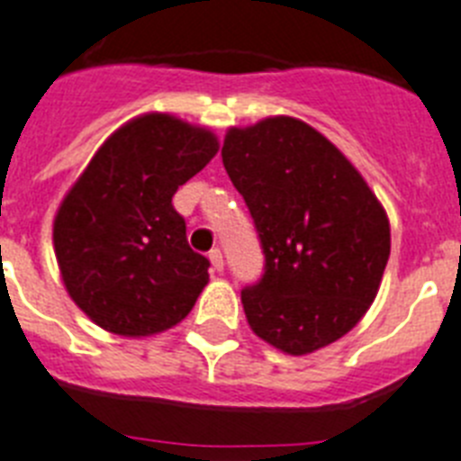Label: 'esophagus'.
<instances>
[{
    "label": "esophagus",
    "mask_w": 461,
    "mask_h": 461,
    "mask_svg": "<svg viewBox=\"0 0 461 461\" xmlns=\"http://www.w3.org/2000/svg\"><path fill=\"white\" fill-rule=\"evenodd\" d=\"M208 260H211V265H212V272H222L224 260H222V253H220L218 249H212L211 253H208Z\"/></svg>",
    "instance_id": "1"
}]
</instances>
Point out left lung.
<instances>
[{"label": "left lung", "mask_w": 461, "mask_h": 461, "mask_svg": "<svg viewBox=\"0 0 461 461\" xmlns=\"http://www.w3.org/2000/svg\"><path fill=\"white\" fill-rule=\"evenodd\" d=\"M222 164L260 234L265 274L241 290L250 330L290 356L344 338L377 297L392 230L349 158L295 117L231 126Z\"/></svg>", "instance_id": "left-lung-1"}]
</instances>
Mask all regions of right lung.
<instances>
[{
  "instance_id": "obj_1",
  "label": "right lung",
  "mask_w": 461,
  "mask_h": 461,
  "mask_svg": "<svg viewBox=\"0 0 461 461\" xmlns=\"http://www.w3.org/2000/svg\"><path fill=\"white\" fill-rule=\"evenodd\" d=\"M220 149L211 129L166 112L119 126L68 189L53 250L72 303L103 330L149 338L177 326L208 284L173 194Z\"/></svg>"
}]
</instances>
